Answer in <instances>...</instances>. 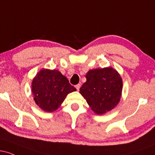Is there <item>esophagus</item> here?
Returning <instances> with one entry per match:
<instances>
[{"mask_svg":"<svg viewBox=\"0 0 155 155\" xmlns=\"http://www.w3.org/2000/svg\"><path fill=\"white\" fill-rule=\"evenodd\" d=\"M75 87L76 88V90H77L78 91H79V89H80V87H81V84H76V85Z\"/></svg>","mask_w":155,"mask_h":155,"instance_id":"1","label":"esophagus"}]
</instances>
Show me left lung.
Instances as JSON below:
<instances>
[{
    "label": "left lung",
    "mask_w": 155,
    "mask_h": 155,
    "mask_svg": "<svg viewBox=\"0 0 155 155\" xmlns=\"http://www.w3.org/2000/svg\"><path fill=\"white\" fill-rule=\"evenodd\" d=\"M79 92L97 114L111 111L120 102L122 79L111 67L90 70Z\"/></svg>",
    "instance_id": "8db88e82"
}]
</instances>
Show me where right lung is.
I'll return each mask as SVG.
<instances>
[{
	"mask_svg": "<svg viewBox=\"0 0 155 155\" xmlns=\"http://www.w3.org/2000/svg\"><path fill=\"white\" fill-rule=\"evenodd\" d=\"M76 90L58 70L42 69L32 81L33 100L39 108L47 112L58 109L68 94Z\"/></svg>",
	"mask_w": 155,
	"mask_h": 155,
	"instance_id": "add662e5",
	"label": "right lung"
}]
</instances>
